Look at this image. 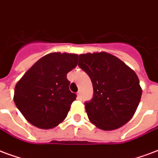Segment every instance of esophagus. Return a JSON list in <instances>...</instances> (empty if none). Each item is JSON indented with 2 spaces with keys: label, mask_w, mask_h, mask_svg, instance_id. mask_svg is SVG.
I'll return each mask as SVG.
<instances>
[{
  "label": "esophagus",
  "mask_w": 158,
  "mask_h": 158,
  "mask_svg": "<svg viewBox=\"0 0 158 158\" xmlns=\"http://www.w3.org/2000/svg\"><path fill=\"white\" fill-rule=\"evenodd\" d=\"M77 95L78 99H79V100H81V93L80 91L77 92Z\"/></svg>",
  "instance_id": "esophagus-1"
}]
</instances>
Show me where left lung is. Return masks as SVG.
Segmentation results:
<instances>
[{"label":"left lung","mask_w":158,"mask_h":158,"mask_svg":"<svg viewBox=\"0 0 158 158\" xmlns=\"http://www.w3.org/2000/svg\"><path fill=\"white\" fill-rule=\"evenodd\" d=\"M78 66L91 78L93 97L85 102L91 123L104 131L125 125L133 117L142 97L133 70L107 52L79 55Z\"/></svg>","instance_id":"left-lung-1"}]
</instances>
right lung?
<instances>
[{"label":"right lung","instance_id":"1","mask_svg":"<svg viewBox=\"0 0 158 158\" xmlns=\"http://www.w3.org/2000/svg\"><path fill=\"white\" fill-rule=\"evenodd\" d=\"M78 55L53 52L39 59L16 83L14 102L31 124L41 129L64 121L77 95L66 74L77 65Z\"/></svg>","mask_w":158,"mask_h":158}]
</instances>
